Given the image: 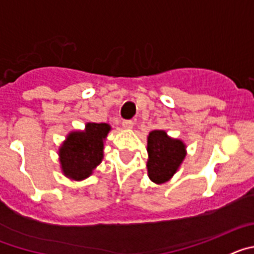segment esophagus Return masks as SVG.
<instances>
[{
  "instance_id": "obj_1",
  "label": "esophagus",
  "mask_w": 254,
  "mask_h": 254,
  "mask_svg": "<svg viewBox=\"0 0 254 254\" xmlns=\"http://www.w3.org/2000/svg\"><path fill=\"white\" fill-rule=\"evenodd\" d=\"M122 126H123V128H126V129H131L132 127H133V121H131V120H126V121H123V122H122Z\"/></svg>"
}]
</instances>
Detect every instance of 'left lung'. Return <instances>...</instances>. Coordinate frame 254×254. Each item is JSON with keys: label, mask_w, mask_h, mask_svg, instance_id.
Returning <instances> with one entry per match:
<instances>
[{"label": "left lung", "mask_w": 254, "mask_h": 254, "mask_svg": "<svg viewBox=\"0 0 254 254\" xmlns=\"http://www.w3.org/2000/svg\"><path fill=\"white\" fill-rule=\"evenodd\" d=\"M147 172L155 183H164L177 172L186 156L185 143L168 137L167 132L152 131L147 138Z\"/></svg>", "instance_id": "1"}]
</instances>
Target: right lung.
<instances>
[{
	"mask_svg": "<svg viewBox=\"0 0 254 254\" xmlns=\"http://www.w3.org/2000/svg\"><path fill=\"white\" fill-rule=\"evenodd\" d=\"M111 127L107 123H87L84 132H72L61 146L62 170L72 179H84L103 159V140Z\"/></svg>",
	"mask_w": 254,
	"mask_h": 254,
	"instance_id": "right-lung-1",
	"label": "right lung"
}]
</instances>
